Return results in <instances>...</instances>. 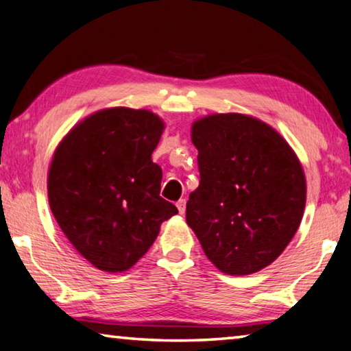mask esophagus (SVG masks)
<instances>
[{
  "mask_svg": "<svg viewBox=\"0 0 351 351\" xmlns=\"http://www.w3.org/2000/svg\"><path fill=\"white\" fill-rule=\"evenodd\" d=\"M176 207H178V212H180L181 215H182V213L186 212V199H180V201H178Z\"/></svg>",
  "mask_w": 351,
  "mask_h": 351,
  "instance_id": "esophagus-1",
  "label": "esophagus"
}]
</instances>
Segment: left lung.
I'll use <instances>...</instances> for the list:
<instances>
[{
    "mask_svg": "<svg viewBox=\"0 0 351 351\" xmlns=\"http://www.w3.org/2000/svg\"><path fill=\"white\" fill-rule=\"evenodd\" d=\"M199 186L187 224L217 268L247 276L271 265L299 229L306 181L293 148L260 119L226 112L192 123Z\"/></svg>",
    "mask_w": 351,
    "mask_h": 351,
    "instance_id": "8db88e82",
    "label": "left lung"
}]
</instances>
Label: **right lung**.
Here are the masks:
<instances>
[{"instance_id": "add662e5", "label": "right lung", "mask_w": 351, "mask_h": 351, "mask_svg": "<svg viewBox=\"0 0 351 351\" xmlns=\"http://www.w3.org/2000/svg\"><path fill=\"white\" fill-rule=\"evenodd\" d=\"M164 128L152 111L114 106L83 119L56 148L47 173L52 215L100 271L132 268L178 213L159 197L162 170L152 161Z\"/></svg>"}]
</instances>
